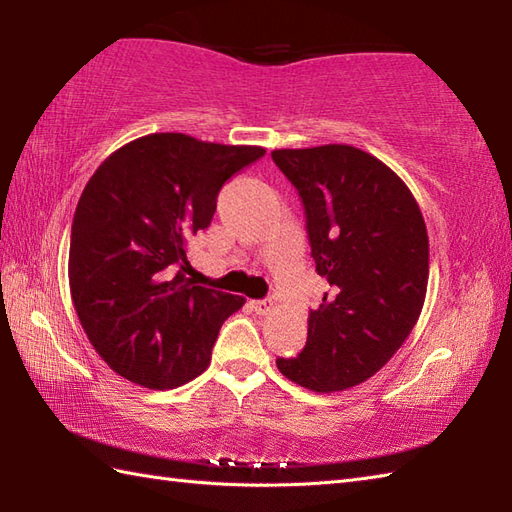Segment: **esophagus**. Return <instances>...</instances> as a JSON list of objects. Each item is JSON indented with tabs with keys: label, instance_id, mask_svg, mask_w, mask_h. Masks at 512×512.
<instances>
[{
	"label": "esophagus",
	"instance_id": "34e87169",
	"mask_svg": "<svg viewBox=\"0 0 512 512\" xmlns=\"http://www.w3.org/2000/svg\"><path fill=\"white\" fill-rule=\"evenodd\" d=\"M250 308H253L257 314H268L270 308H273V301H270V299H255V301H250Z\"/></svg>",
	"mask_w": 512,
	"mask_h": 512
}]
</instances>
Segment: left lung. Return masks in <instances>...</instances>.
<instances>
[{"label": "left lung", "mask_w": 512, "mask_h": 512, "mask_svg": "<svg viewBox=\"0 0 512 512\" xmlns=\"http://www.w3.org/2000/svg\"><path fill=\"white\" fill-rule=\"evenodd\" d=\"M275 165L306 211L317 273L328 279L310 310L308 341L279 372L312 391L365 383L407 341L429 281V237L407 184L352 145L277 149Z\"/></svg>", "instance_id": "left-lung-1"}]
</instances>
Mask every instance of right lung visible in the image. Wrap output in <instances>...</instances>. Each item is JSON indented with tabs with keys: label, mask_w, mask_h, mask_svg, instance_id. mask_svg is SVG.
<instances>
[{
	"label": "right lung",
	"mask_w": 512,
	"mask_h": 512,
	"mask_svg": "<svg viewBox=\"0 0 512 512\" xmlns=\"http://www.w3.org/2000/svg\"><path fill=\"white\" fill-rule=\"evenodd\" d=\"M262 147L149 134L85 184L70 237V292L94 350L118 376L173 389L200 376L244 297L195 286L187 239L211 224L217 193Z\"/></svg>",
	"instance_id": "obj_1"
}]
</instances>
